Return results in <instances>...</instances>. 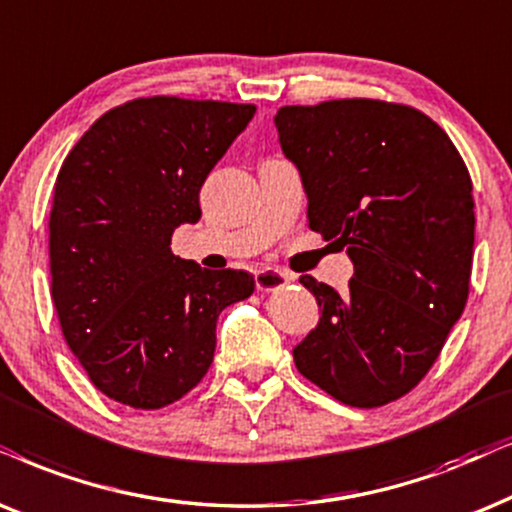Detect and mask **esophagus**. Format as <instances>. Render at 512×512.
Instances as JSON below:
<instances>
[{
    "mask_svg": "<svg viewBox=\"0 0 512 512\" xmlns=\"http://www.w3.org/2000/svg\"><path fill=\"white\" fill-rule=\"evenodd\" d=\"M254 280H256L258 291H277V289L287 287L289 275H287V272L275 270V268H263V270L256 272Z\"/></svg>",
    "mask_w": 512,
    "mask_h": 512,
    "instance_id": "1",
    "label": "esophagus"
}]
</instances>
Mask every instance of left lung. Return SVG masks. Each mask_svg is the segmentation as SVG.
I'll return each mask as SVG.
<instances>
[{
    "label": "left lung",
    "mask_w": 512,
    "mask_h": 512,
    "mask_svg": "<svg viewBox=\"0 0 512 512\" xmlns=\"http://www.w3.org/2000/svg\"><path fill=\"white\" fill-rule=\"evenodd\" d=\"M284 157L308 195V225L345 247L348 294L303 275L320 322L296 369L350 407H381L428 374L468 301L473 183L459 150L409 105L341 98L284 105Z\"/></svg>",
    "instance_id": "obj_1"
}]
</instances>
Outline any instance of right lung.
Masks as SVG:
<instances>
[{
  "mask_svg": "<svg viewBox=\"0 0 512 512\" xmlns=\"http://www.w3.org/2000/svg\"><path fill=\"white\" fill-rule=\"evenodd\" d=\"M256 105L136 98L65 157L49 218L51 294L70 350L110 400L159 409L202 381L223 308L254 294L244 270L171 254L199 190Z\"/></svg>",
  "mask_w": 512,
  "mask_h": 512,
  "instance_id": "right-lung-1",
  "label": "right lung"
}]
</instances>
